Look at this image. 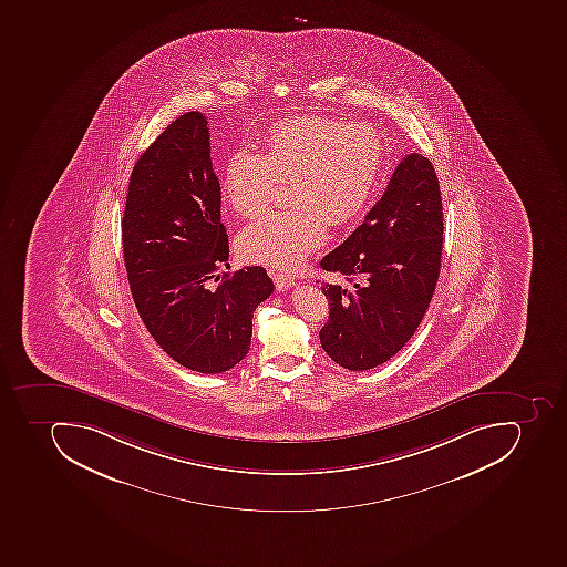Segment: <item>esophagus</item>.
<instances>
[{
	"instance_id": "esophagus-1",
	"label": "esophagus",
	"mask_w": 567,
	"mask_h": 567,
	"mask_svg": "<svg viewBox=\"0 0 567 567\" xmlns=\"http://www.w3.org/2000/svg\"><path fill=\"white\" fill-rule=\"evenodd\" d=\"M274 282H276L277 291L290 290L291 286H295V279L290 274L274 272Z\"/></svg>"
}]
</instances>
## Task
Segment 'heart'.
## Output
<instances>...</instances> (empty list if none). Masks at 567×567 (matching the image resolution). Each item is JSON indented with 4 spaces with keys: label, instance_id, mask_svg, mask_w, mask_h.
Wrapping results in <instances>:
<instances>
[{
    "label": "heart",
    "instance_id": "1",
    "mask_svg": "<svg viewBox=\"0 0 567 567\" xmlns=\"http://www.w3.org/2000/svg\"><path fill=\"white\" fill-rule=\"evenodd\" d=\"M267 152L238 146L223 173V190L240 216L267 207L277 181H288L285 210L268 212L241 229L238 250L252 264L295 268L323 244L329 220L353 219L377 189L385 140L369 123L302 114L274 123Z\"/></svg>",
    "mask_w": 567,
    "mask_h": 567
}]
</instances>
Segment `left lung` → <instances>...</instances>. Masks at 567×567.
<instances>
[{"instance_id":"obj_1","label":"left lung","mask_w":567,"mask_h":567,"mask_svg":"<svg viewBox=\"0 0 567 567\" xmlns=\"http://www.w3.org/2000/svg\"><path fill=\"white\" fill-rule=\"evenodd\" d=\"M444 212L430 158L409 154L380 202L341 246L321 259L353 288L323 282L329 321L321 348L350 371L377 368L410 341L439 281Z\"/></svg>"}]
</instances>
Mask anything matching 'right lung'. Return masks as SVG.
Wrapping results in <instances>:
<instances>
[{
	"mask_svg": "<svg viewBox=\"0 0 567 567\" xmlns=\"http://www.w3.org/2000/svg\"><path fill=\"white\" fill-rule=\"evenodd\" d=\"M205 114H182L137 158L122 220L131 293L152 338L198 373L247 355L252 315L274 291L264 267L229 268ZM217 285L214 286L213 282Z\"/></svg>",
	"mask_w": 567,
	"mask_h": 567,
	"instance_id": "right-lung-1",
	"label": "right lung"
}]
</instances>
